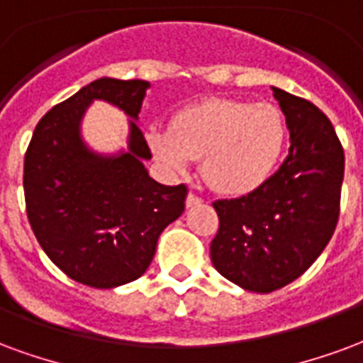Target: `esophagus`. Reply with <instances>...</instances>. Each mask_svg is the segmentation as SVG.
<instances>
[{"instance_id":"obj_1","label":"esophagus","mask_w":363,"mask_h":363,"mask_svg":"<svg viewBox=\"0 0 363 363\" xmlns=\"http://www.w3.org/2000/svg\"><path fill=\"white\" fill-rule=\"evenodd\" d=\"M198 203H202V198H198V196L190 192V194L186 196V208H194Z\"/></svg>"}]
</instances>
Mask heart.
<instances>
[{
	"label": "heart",
	"instance_id": "b5f03b06",
	"mask_svg": "<svg viewBox=\"0 0 363 363\" xmlns=\"http://www.w3.org/2000/svg\"><path fill=\"white\" fill-rule=\"evenodd\" d=\"M286 140L281 109L273 104L216 98L189 106L171 128L152 127L146 142L163 167L186 173L202 157L209 184L225 194H250L269 181Z\"/></svg>",
	"mask_w": 363,
	"mask_h": 363
}]
</instances>
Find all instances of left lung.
Segmentation results:
<instances>
[{"instance_id": "1", "label": "left lung", "mask_w": 363, "mask_h": 363, "mask_svg": "<svg viewBox=\"0 0 363 363\" xmlns=\"http://www.w3.org/2000/svg\"><path fill=\"white\" fill-rule=\"evenodd\" d=\"M291 133L289 155L254 192L213 202L219 230L211 262L250 292L283 289L310 267L339 219L345 152L331 121L311 101L271 86Z\"/></svg>"}]
</instances>
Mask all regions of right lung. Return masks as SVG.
Wrapping results in <instances>:
<instances>
[{"label": "right lung", "mask_w": 363, "mask_h": 363, "mask_svg": "<svg viewBox=\"0 0 363 363\" xmlns=\"http://www.w3.org/2000/svg\"><path fill=\"white\" fill-rule=\"evenodd\" d=\"M150 82L104 77L48 111L24 155V200L40 246L72 281L115 289L144 275L163 229L184 211V184L155 182L138 125ZM94 101L129 119L128 147L96 152L82 136Z\"/></svg>", "instance_id": "right-lung-1"}]
</instances>
